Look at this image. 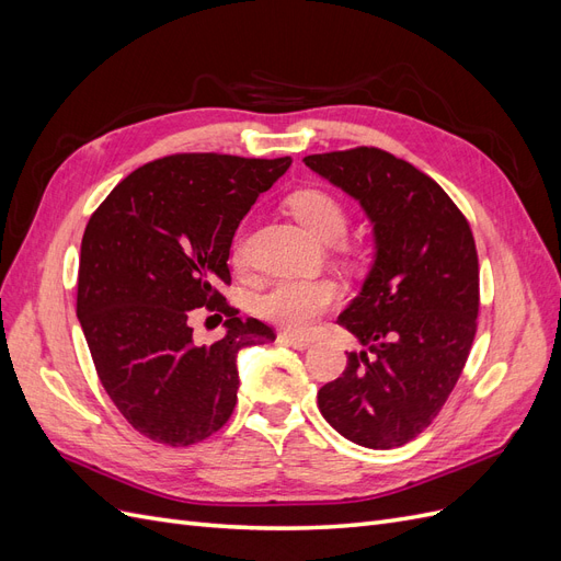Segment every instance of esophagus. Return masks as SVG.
<instances>
[{
  "label": "esophagus",
  "mask_w": 561,
  "mask_h": 561,
  "mask_svg": "<svg viewBox=\"0 0 561 561\" xmlns=\"http://www.w3.org/2000/svg\"><path fill=\"white\" fill-rule=\"evenodd\" d=\"M280 339H283V342H285L287 346H293V348H297V351H307V348H311V344H313L311 339L297 336V334H290V332H283Z\"/></svg>",
  "instance_id": "34e87169"
}]
</instances>
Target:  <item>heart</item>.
<instances>
[{"instance_id": "b5f03b06", "label": "heart", "mask_w": 561, "mask_h": 561, "mask_svg": "<svg viewBox=\"0 0 561 561\" xmlns=\"http://www.w3.org/2000/svg\"><path fill=\"white\" fill-rule=\"evenodd\" d=\"M287 208L320 241H339L348 229V210L332 192L299 190L287 196ZM233 262H241L243 248L233 243ZM339 299V287L330 278H283L268 285L254 299V311L268 322L293 330H311L320 316H325Z\"/></svg>"}]
</instances>
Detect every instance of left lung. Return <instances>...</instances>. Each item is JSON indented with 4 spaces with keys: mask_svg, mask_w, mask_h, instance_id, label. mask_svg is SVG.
Listing matches in <instances>:
<instances>
[{
    "mask_svg": "<svg viewBox=\"0 0 561 561\" xmlns=\"http://www.w3.org/2000/svg\"><path fill=\"white\" fill-rule=\"evenodd\" d=\"M360 201L377 260L339 325L367 351L318 390L320 414L355 445L393 449L426 431L478 332L480 264L466 215L433 178L379 147L304 157Z\"/></svg>",
    "mask_w": 561,
    "mask_h": 561,
    "instance_id": "obj_1",
    "label": "left lung"
}]
</instances>
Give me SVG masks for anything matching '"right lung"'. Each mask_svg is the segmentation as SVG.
I'll return each mask as SVG.
<instances>
[{"label": "right lung", "instance_id": "obj_1", "mask_svg": "<svg viewBox=\"0 0 561 561\" xmlns=\"http://www.w3.org/2000/svg\"><path fill=\"white\" fill-rule=\"evenodd\" d=\"M293 159L186 151L149 161L91 215L81 239L77 316L98 379L140 435L190 447L225 426L236 407L243 346L274 342L219 293L231 285L239 222ZM228 316V334L193 342L188 316Z\"/></svg>", "mask_w": 561, "mask_h": 561}]
</instances>
